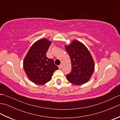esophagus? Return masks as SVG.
Returning a JSON list of instances; mask_svg holds the SVG:
<instances>
[{
	"label": "esophagus",
	"instance_id": "34e87169",
	"mask_svg": "<svg viewBox=\"0 0 120 120\" xmlns=\"http://www.w3.org/2000/svg\"><path fill=\"white\" fill-rule=\"evenodd\" d=\"M62 68V65L61 64H60V65H59V69H61Z\"/></svg>",
	"mask_w": 120,
	"mask_h": 120
}]
</instances>
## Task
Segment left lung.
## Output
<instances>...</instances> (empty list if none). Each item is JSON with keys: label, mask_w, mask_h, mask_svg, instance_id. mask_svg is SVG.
<instances>
[{"label": "left lung", "mask_w": 120, "mask_h": 120, "mask_svg": "<svg viewBox=\"0 0 120 120\" xmlns=\"http://www.w3.org/2000/svg\"><path fill=\"white\" fill-rule=\"evenodd\" d=\"M65 47L72 65L71 72L66 76L68 80L76 85L88 82L94 71V63L87 48L77 41Z\"/></svg>", "instance_id": "1"}]
</instances>
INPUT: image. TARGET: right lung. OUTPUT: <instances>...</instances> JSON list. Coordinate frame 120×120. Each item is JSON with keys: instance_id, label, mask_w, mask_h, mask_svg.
Returning <instances> with one entry per match:
<instances>
[{"instance_id": "right-lung-1", "label": "right lung", "mask_w": 120, "mask_h": 120, "mask_svg": "<svg viewBox=\"0 0 120 120\" xmlns=\"http://www.w3.org/2000/svg\"><path fill=\"white\" fill-rule=\"evenodd\" d=\"M50 44L47 39L38 41L30 47L24 60V69L28 77L38 85L50 81L53 72L58 69L53 60L46 57Z\"/></svg>"}]
</instances>
